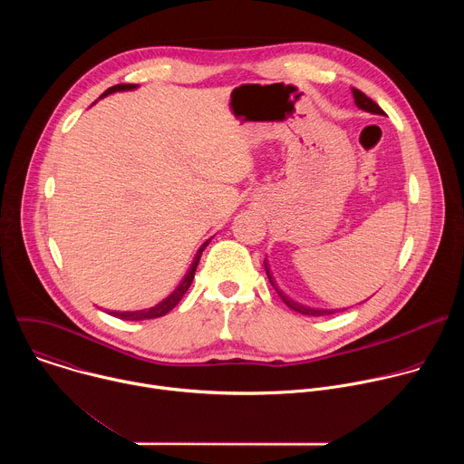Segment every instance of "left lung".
Returning <instances> with one entry per match:
<instances>
[{
    "label": "left lung",
    "mask_w": 464,
    "mask_h": 464,
    "mask_svg": "<svg viewBox=\"0 0 464 464\" xmlns=\"http://www.w3.org/2000/svg\"><path fill=\"white\" fill-rule=\"evenodd\" d=\"M353 97H354V102H356V106H358L360 110H365V111H369V113H376V115H383V110H382V108H380L372 99H369L363 92H360V90L353 88ZM264 268H266V276H268V279H270L272 286L276 288V292L281 295V299L286 303V306H288V308H292V310H295V312H299V314H304V315H314V317H317V315H330V314H336V312H340V310L310 308V306H304V304H301V303H297V301L290 299L286 294H283V290H279V288H277V285H276V281H274V277H272V274H270V268H268V262H266V258H264Z\"/></svg>",
    "instance_id": "obj_1"
}]
</instances>
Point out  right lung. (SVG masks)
<instances>
[{"label":"right lung","instance_id":"right-lung-1","mask_svg":"<svg viewBox=\"0 0 464 464\" xmlns=\"http://www.w3.org/2000/svg\"><path fill=\"white\" fill-rule=\"evenodd\" d=\"M138 88V84H117V86H111L110 90H106L101 97H106V95H110V93H115V92H130V90H136ZM211 240V238H209ZM209 240L198 249V253L194 255V258H192V264H190V268H188V272L185 274V277L181 279V283L174 288V292L170 294V295H167L163 301H160L158 304H154V306H150V308H145V310H134V312H110L113 317H119V319H124V321H141V319H154V317H161V315H165V314H169L179 301H181V297L185 295V292L188 290V286H190V283H192V279H194V272H196V266H198V262H200V256H202V251L206 249V246L209 244Z\"/></svg>","mask_w":464,"mask_h":464}]
</instances>
